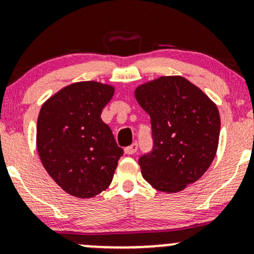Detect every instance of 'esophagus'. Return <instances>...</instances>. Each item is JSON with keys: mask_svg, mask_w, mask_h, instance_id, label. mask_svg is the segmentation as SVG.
Instances as JSON below:
<instances>
[{"mask_svg": "<svg viewBox=\"0 0 254 254\" xmlns=\"http://www.w3.org/2000/svg\"><path fill=\"white\" fill-rule=\"evenodd\" d=\"M138 150V144L137 143H133L132 145H129V146H127V148H125V152H126L127 155H132V154H134L135 151H137Z\"/></svg>", "mask_w": 254, "mask_h": 254, "instance_id": "esophagus-1", "label": "esophagus"}]
</instances>
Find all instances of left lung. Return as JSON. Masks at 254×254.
I'll list each match as a JSON object with an SVG mask.
<instances>
[{"label": "left lung", "mask_w": 254, "mask_h": 254, "mask_svg": "<svg viewBox=\"0 0 254 254\" xmlns=\"http://www.w3.org/2000/svg\"><path fill=\"white\" fill-rule=\"evenodd\" d=\"M134 95L149 114L155 143L139 160L143 178L159 191H182L203 176L217 154V105L183 76H161L139 84Z\"/></svg>", "instance_id": "left-lung-1"}]
</instances>
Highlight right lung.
<instances>
[{"label":"right lung","mask_w":254,"mask_h":254,"mask_svg":"<svg viewBox=\"0 0 254 254\" xmlns=\"http://www.w3.org/2000/svg\"><path fill=\"white\" fill-rule=\"evenodd\" d=\"M115 87L81 81L51 95L37 119L36 146L43 167L65 192L94 197L111 184L124 150L100 117Z\"/></svg>","instance_id":"1"}]
</instances>
